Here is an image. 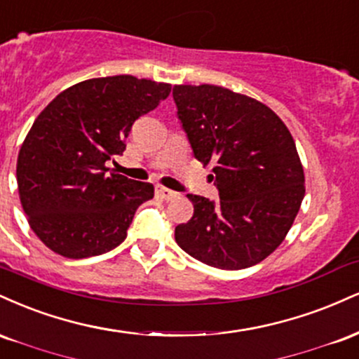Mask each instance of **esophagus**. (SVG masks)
<instances>
[{
    "label": "esophagus",
    "instance_id": "obj_1",
    "mask_svg": "<svg viewBox=\"0 0 359 359\" xmlns=\"http://www.w3.org/2000/svg\"><path fill=\"white\" fill-rule=\"evenodd\" d=\"M156 195H158V198H161V200H166V201H170V200H175L176 196H178V193L176 191H171V189H168V188H164V187H156Z\"/></svg>",
    "mask_w": 359,
    "mask_h": 359
}]
</instances>
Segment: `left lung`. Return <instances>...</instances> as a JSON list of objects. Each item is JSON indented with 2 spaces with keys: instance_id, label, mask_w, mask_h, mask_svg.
I'll list each match as a JSON object with an SVG mask.
<instances>
[{
  "instance_id": "obj_1",
  "label": "left lung",
  "mask_w": 359,
  "mask_h": 359,
  "mask_svg": "<svg viewBox=\"0 0 359 359\" xmlns=\"http://www.w3.org/2000/svg\"><path fill=\"white\" fill-rule=\"evenodd\" d=\"M172 100L193 154L213 163L220 201L187 195L191 220L176 226V243L212 267L238 271L280 245L304 198L296 142L276 112L218 86H175Z\"/></svg>"
}]
</instances>
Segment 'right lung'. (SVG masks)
I'll return each mask as SVG.
<instances>
[{"mask_svg": "<svg viewBox=\"0 0 359 359\" xmlns=\"http://www.w3.org/2000/svg\"><path fill=\"white\" fill-rule=\"evenodd\" d=\"M171 92L133 75L90 79L58 94L33 122L16 164L21 206L36 237L67 259L102 255L124 242L151 183L109 172L139 117Z\"/></svg>", "mask_w": 359, "mask_h": 359, "instance_id": "1", "label": "right lung"}]
</instances>
